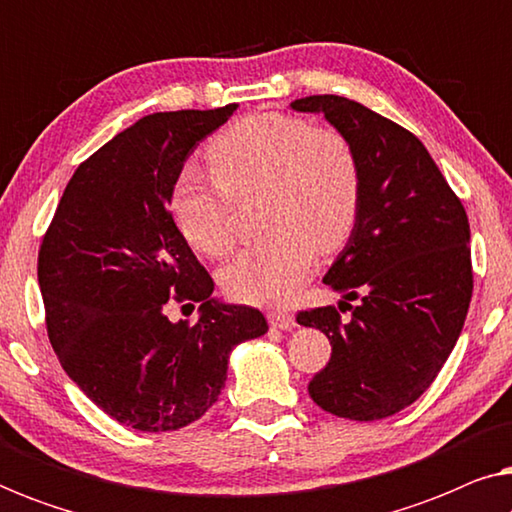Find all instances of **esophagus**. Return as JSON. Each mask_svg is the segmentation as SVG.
<instances>
[{"mask_svg":"<svg viewBox=\"0 0 512 512\" xmlns=\"http://www.w3.org/2000/svg\"><path fill=\"white\" fill-rule=\"evenodd\" d=\"M268 321L272 328H279V331H289V328L296 326V319H293V314L289 310H270Z\"/></svg>","mask_w":512,"mask_h":512,"instance_id":"34e87169","label":"esophagus"}]
</instances>
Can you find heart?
I'll return each instance as SVG.
<instances>
[{"label":"heart","instance_id":"heart-1","mask_svg":"<svg viewBox=\"0 0 512 512\" xmlns=\"http://www.w3.org/2000/svg\"><path fill=\"white\" fill-rule=\"evenodd\" d=\"M214 174L188 165L172 188V216L200 254L221 258L235 244V200L265 193L261 228L221 272L223 291L249 305L289 300L312 275L319 251L352 235L361 205L359 158L345 135L300 116L251 114L209 144Z\"/></svg>","mask_w":512,"mask_h":512}]
</instances>
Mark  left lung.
<instances>
[{
	"mask_svg": "<svg viewBox=\"0 0 512 512\" xmlns=\"http://www.w3.org/2000/svg\"><path fill=\"white\" fill-rule=\"evenodd\" d=\"M291 109L324 114L361 167L359 216L324 277L352 319L331 305L296 317L331 340V361L307 391L335 417L375 422L415 403L457 345L473 293L468 216L424 144L398 123L340 95H310Z\"/></svg>",
	"mask_w": 512,
	"mask_h": 512,
	"instance_id": "left-lung-1",
	"label": "left lung"
}]
</instances>
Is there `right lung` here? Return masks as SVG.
Here are the masks:
<instances>
[{"mask_svg":"<svg viewBox=\"0 0 512 512\" xmlns=\"http://www.w3.org/2000/svg\"><path fill=\"white\" fill-rule=\"evenodd\" d=\"M235 109L158 111L118 132L76 167L41 242L39 286L62 368L137 431L200 419L226 387L233 347L268 331L254 307L212 298V277L170 212L186 158ZM172 299L200 302L199 324L167 320Z\"/></svg>","mask_w":512,"mask_h":512,"instance_id":"obj_1","label":"right lung"}]
</instances>
